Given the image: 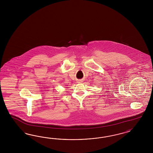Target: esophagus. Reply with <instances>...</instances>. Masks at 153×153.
<instances>
[{"mask_svg":"<svg viewBox=\"0 0 153 153\" xmlns=\"http://www.w3.org/2000/svg\"><path fill=\"white\" fill-rule=\"evenodd\" d=\"M82 82V81H79V82Z\"/></svg>","mask_w":153,"mask_h":153,"instance_id":"esophagus-1","label":"esophagus"}]
</instances>
